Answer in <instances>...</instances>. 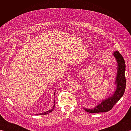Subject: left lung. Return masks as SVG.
Here are the masks:
<instances>
[{
    "label": "left lung",
    "instance_id": "left-lung-1",
    "mask_svg": "<svg viewBox=\"0 0 131 131\" xmlns=\"http://www.w3.org/2000/svg\"><path fill=\"white\" fill-rule=\"evenodd\" d=\"M113 54L118 63V71L117 75L116 83L117 89L112 97L101 102L97 107L93 109H85V111L90 113L107 112L113 108L124 93L126 88V79L125 76V63L122 54L118 51H115Z\"/></svg>",
    "mask_w": 131,
    "mask_h": 131
}]
</instances>
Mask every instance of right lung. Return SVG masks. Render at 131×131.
<instances>
[{"label": "right lung", "mask_w": 131, "mask_h": 131, "mask_svg": "<svg viewBox=\"0 0 131 131\" xmlns=\"http://www.w3.org/2000/svg\"><path fill=\"white\" fill-rule=\"evenodd\" d=\"M54 106H55V101L54 102L53 106V108H52V109L50 110V111H47V112H45V113H40V114H36V115H47V114H49V113H51V112L53 111V109H54Z\"/></svg>", "instance_id": "right-lung-1"}]
</instances>
